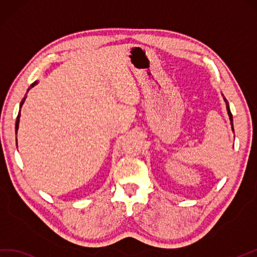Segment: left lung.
<instances>
[{
	"mask_svg": "<svg viewBox=\"0 0 257 257\" xmlns=\"http://www.w3.org/2000/svg\"><path fill=\"white\" fill-rule=\"evenodd\" d=\"M225 103H226V110H227V114H229V117H230V121H231V125H232V130L234 131V128H233V117H232V113L230 111V106H229V103H227V101L224 99Z\"/></svg>",
	"mask_w": 257,
	"mask_h": 257,
	"instance_id": "obj_1",
	"label": "left lung"
}]
</instances>
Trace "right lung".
<instances>
[{"label":"right lung","mask_w":257,"mask_h":257,"mask_svg":"<svg viewBox=\"0 0 257 257\" xmlns=\"http://www.w3.org/2000/svg\"><path fill=\"white\" fill-rule=\"evenodd\" d=\"M35 84H37V81H35V82H34L32 85H31V88H33L34 87V85H35ZM30 88V89H31ZM30 89H28V90H30ZM27 90V91H28ZM25 99H26V96H24V99H23V101L21 102V105H20V107H22V105H23V103H24V101H25ZM20 116H21V110H20V112H19V115H17V118H16V123H15V131H16V132H17V130H19V123H20Z\"/></svg>","instance_id":"add662e5"}]
</instances>
